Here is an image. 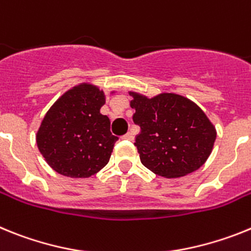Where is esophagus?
I'll list each match as a JSON object with an SVG mask.
<instances>
[{
    "mask_svg": "<svg viewBox=\"0 0 251 251\" xmlns=\"http://www.w3.org/2000/svg\"><path fill=\"white\" fill-rule=\"evenodd\" d=\"M123 139H125V140H134V134L132 132H127V134L124 135Z\"/></svg>",
    "mask_w": 251,
    "mask_h": 251,
    "instance_id": "1",
    "label": "esophagus"
}]
</instances>
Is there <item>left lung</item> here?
<instances>
[{
    "label": "left lung",
    "instance_id": "8db88e82",
    "mask_svg": "<svg viewBox=\"0 0 251 251\" xmlns=\"http://www.w3.org/2000/svg\"><path fill=\"white\" fill-rule=\"evenodd\" d=\"M132 120L140 126L135 139L143 165L165 178L197 171L212 151L216 128L195 102L176 93L148 99L130 92Z\"/></svg>",
    "mask_w": 251,
    "mask_h": 251
}]
</instances>
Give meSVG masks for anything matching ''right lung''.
Instances as JSON below:
<instances>
[{
	"instance_id": "1",
	"label": "right lung",
	"mask_w": 251,
	"mask_h": 251,
	"mask_svg": "<svg viewBox=\"0 0 251 251\" xmlns=\"http://www.w3.org/2000/svg\"><path fill=\"white\" fill-rule=\"evenodd\" d=\"M103 91L82 83L67 91L49 108L36 134L39 151L62 176L88 178L111 158L119 140L110 131V119L100 112Z\"/></svg>"
}]
</instances>
